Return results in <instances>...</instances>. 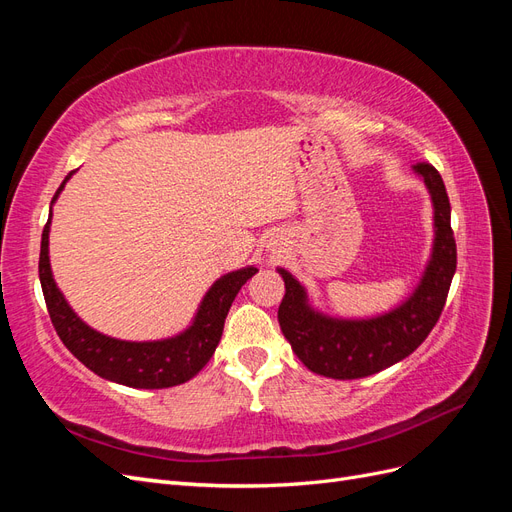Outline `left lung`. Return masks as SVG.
Returning a JSON list of instances; mask_svg holds the SVG:
<instances>
[{"label": "left lung", "instance_id": "1", "mask_svg": "<svg viewBox=\"0 0 512 512\" xmlns=\"http://www.w3.org/2000/svg\"><path fill=\"white\" fill-rule=\"evenodd\" d=\"M423 179L433 205V247L421 282L395 309L374 318H333L318 312L307 290L286 269V294L277 320L294 354L314 374L354 380L404 361L436 327L457 269V245L451 228V203L440 173L431 164L412 166Z\"/></svg>", "mask_w": 512, "mask_h": 512}]
</instances>
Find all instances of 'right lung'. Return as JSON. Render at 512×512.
<instances>
[{
    "mask_svg": "<svg viewBox=\"0 0 512 512\" xmlns=\"http://www.w3.org/2000/svg\"><path fill=\"white\" fill-rule=\"evenodd\" d=\"M74 173L76 170L68 173L55 192L51 200V215L53 203ZM51 215L42 230L38 271L51 322L64 346L100 378L132 386V389H168V386H177L194 378L218 348L224 320L237 292L254 273H258V269L250 265L222 275L200 301L190 327L179 335L156 339V342H126V339H115L91 329L76 316L57 288L49 260Z\"/></svg>",
    "mask_w": 512,
    "mask_h": 512,
    "instance_id": "add662e5",
    "label": "right lung"
}]
</instances>
